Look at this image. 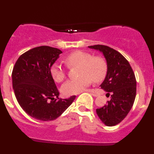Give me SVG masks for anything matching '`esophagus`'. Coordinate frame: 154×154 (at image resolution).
<instances>
[{
    "label": "esophagus",
    "mask_w": 154,
    "mask_h": 154,
    "mask_svg": "<svg viewBox=\"0 0 154 154\" xmlns=\"http://www.w3.org/2000/svg\"><path fill=\"white\" fill-rule=\"evenodd\" d=\"M87 91L90 92V93L91 94L93 95L94 97H98V94H97V93H95L94 91H93V90H88V91Z\"/></svg>",
    "instance_id": "esophagus-1"
}]
</instances>
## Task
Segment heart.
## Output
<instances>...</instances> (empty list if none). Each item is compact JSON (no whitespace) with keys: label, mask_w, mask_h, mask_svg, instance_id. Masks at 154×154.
I'll use <instances>...</instances> for the list:
<instances>
[{"label":"heart","mask_w":154,"mask_h":154,"mask_svg":"<svg viewBox=\"0 0 154 154\" xmlns=\"http://www.w3.org/2000/svg\"><path fill=\"white\" fill-rule=\"evenodd\" d=\"M64 63L69 68L79 66L78 78L68 80L62 85L61 91L66 96L80 93L93 81L98 83L103 81L108 72V64L101 56H92L83 51H76L64 58ZM54 81L61 82L66 77L65 69L60 64L54 63L50 69Z\"/></svg>","instance_id":"obj_1"}]
</instances>
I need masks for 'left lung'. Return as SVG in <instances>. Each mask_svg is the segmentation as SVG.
I'll return each instance as SVG.
<instances>
[{"instance_id":"1","label":"left lung","mask_w":154,"mask_h":154,"mask_svg":"<svg viewBox=\"0 0 154 154\" xmlns=\"http://www.w3.org/2000/svg\"><path fill=\"white\" fill-rule=\"evenodd\" d=\"M88 47L102 51L108 64L106 77L100 86L108 92L107 95H111V100L97 108V114L106 125H116L126 117L134 105L137 94L135 74L128 61L116 50L104 45Z\"/></svg>"}]
</instances>
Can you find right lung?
Instances as JSON below:
<instances>
[{
	"label": "right lung",
	"mask_w": 154,
	"mask_h": 154,
	"mask_svg": "<svg viewBox=\"0 0 154 154\" xmlns=\"http://www.w3.org/2000/svg\"><path fill=\"white\" fill-rule=\"evenodd\" d=\"M61 53V50L51 46L35 47L19 57L13 68L12 86L15 97L23 110L38 120L57 119L76 98V96L58 98L59 91L50 69Z\"/></svg>",
	"instance_id": "add662e5"
}]
</instances>
